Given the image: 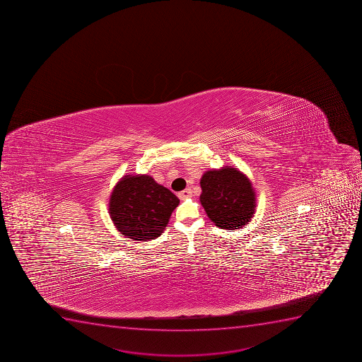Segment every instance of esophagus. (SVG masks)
I'll use <instances>...</instances> for the list:
<instances>
[{"label": "esophagus", "instance_id": "1", "mask_svg": "<svg viewBox=\"0 0 362 362\" xmlns=\"http://www.w3.org/2000/svg\"><path fill=\"white\" fill-rule=\"evenodd\" d=\"M191 196H192L191 189H185V190L178 194V197L180 198V199H187V198L191 197Z\"/></svg>", "mask_w": 362, "mask_h": 362}]
</instances>
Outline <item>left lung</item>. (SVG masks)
I'll return each instance as SVG.
<instances>
[{"instance_id":"obj_1","label":"left lung","mask_w":362,"mask_h":362,"mask_svg":"<svg viewBox=\"0 0 362 362\" xmlns=\"http://www.w3.org/2000/svg\"><path fill=\"white\" fill-rule=\"evenodd\" d=\"M202 205L209 218L221 229L235 230L250 222L256 194L247 175L226 166L205 172L201 179Z\"/></svg>"}]
</instances>
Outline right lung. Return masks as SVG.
Masks as SVG:
<instances>
[{
  "instance_id": "obj_1",
  "label": "right lung",
  "mask_w": 362,
  "mask_h": 362,
  "mask_svg": "<svg viewBox=\"0 0 362 362\" xmlns=\"http://www.w3.org/2000/svg\"><path fill=\"white\" fill-rule=\"evenodd\" d=\"M178 204L175 194L151 175H127L112 191L108 214L122 236L146 242L160 236Z\"/></svg>"
}]
</instances>
